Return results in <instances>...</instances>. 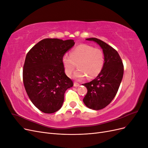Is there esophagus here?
<instances>
[{
	"label": "esophagus",
	"mask_w": 148,
	"mask_h": 148,
	"mask_svg": "<svg viewBox=\"0 0 148 148\" xmlns=\"http://www.w3.org/2000/svg\"><path fill=\"white\" fill-rule=\"evenodd\" d=\"M73 86H74L75 87H78V86H79V83H76V82H75V83H73Z\"/></svg>",
	"instance_id": "1"
}]
</instances>
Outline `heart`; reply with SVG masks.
<instances>
[{
	"label": "heart",
	"mask_w": 148,
	"mask_h": 148,
	"mask_svg": "<svg viewBox=\"0 0 148 148\" xmlns=\"http://www.w3.org/2000/svg\"><path fill=\"white\" fill-rule=\"evenodd\" d=\"M62 64L68 77H71L77 65L78 69L74 74L76 79H82L86 77L92 79L101 72L104 65V56L99 49L82 44L71 51L70 56L64 55Z\"/></svg>",
	"instance_id": "heart-1"
}]
</instances>
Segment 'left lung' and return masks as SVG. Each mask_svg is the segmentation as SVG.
<instances>
[{"mask_svg": "<svg viewBox=\"0 0 148 148\" xmlns=\"http://www.w3.org/2000/svg\"><path fill=\"white\" fill-rule=\"evenodd\" d=\"M86 40L95 42L101 47L104 65L95 79L83 84L88 89L83 101L88 108L101 110L108 106L117 94L123 78V65L119 53L113 47L97 38Z\"/></svg>", "mask_w": 148, "mask_h": 148, "instance_id": "8db88e82", "label": "left lung"}]
</instances>
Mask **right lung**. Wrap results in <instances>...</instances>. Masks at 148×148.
<instances>
[{
	"instance_id": "1",
	"label": "right lung",
	"mask_w": 148,
	"mask_h": 148,
	"mask_svg": "<svg viewBox=\"0 0 148 148\" xmlns=\"http://www.w3.org/2000/svg\"><path fill=\"white\" fill-rule=\"evenodd\" d=\"M74 45L73 39H44L26 56L23 70L25 90L33 104L44 113L59 110L66 90L73 86L65 73L62 57Z\"/></svg>"
}]
</instances>
